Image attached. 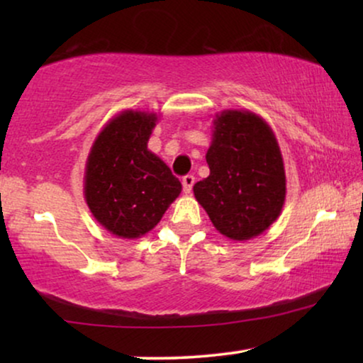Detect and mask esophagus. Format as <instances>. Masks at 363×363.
<instances>
[{"mask_svg": "<svg viewBox=\"0 0 363 363\" xmlns=\"http://www.w3.org/2000/svg\"><path fill=\"white\" fill-rule=\"evenodd\" d=\"M182 185H183V191H185L186 195H190V193H191V188H193V185H195V177H193V175H186V177H183Z\"/></svg>", "mask_w": 363, "mask_h": 363, "instance_id": "1", "label": "esophagus"}]
</instances>
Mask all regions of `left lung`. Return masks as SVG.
<instances>
[{
    "mask_svg": "<svg viewBox=\"0 0 363 363\" xmlns=\"http://www.w3.org/2000/svg\"><path fill=\"white\" fill-rule=\"evenodd\" d=\"M206 163L210 175L195 183L193 193L223 236L247 241L279 218L286 170L264 118L251 111L216 113Z\"/></svg>",
    "mask_w": 363,
    "mask_h": 363,
    "instance_id": "8db88e82",
    "label": "left lung"
}]
</instances>
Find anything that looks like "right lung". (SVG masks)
<instances>
[{"mask_svg": "<svg viewBox=\"0 0 363 363\" xmlns=\"http://www.w3.org/2000/svg\"><path fill=\"white\" fill-rule=\"evenodd\" d=\"M158 116L127 108L94 140L84 173V196L99 225L135 240L153 230L182 193L167 163L147 148Z\"/></svg>", "mask_w": 363, "mask_h": 363, "instance_id": "1", "label": "right lung"}]
</instances>
